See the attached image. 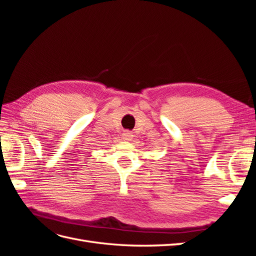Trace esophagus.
<instances>
[{
	"mask_svg": "<svg viewBox=\"0 0 256 256\" xmlns=\"http://www.w3.org/2000/svg\"><path fill=\"white\" fill-rule=\"evenodd\" d=\"M122 136H124V138H125V140H127V141H130L131 138H134V136H132V134L131 132H129V131H125V132L122 134Z\"/></svg>",
	"mask_w": 256,
	"mask_h": 256,
	"instance_id": "34e87169",
	"label": "esophagus"
}]
</instances>
